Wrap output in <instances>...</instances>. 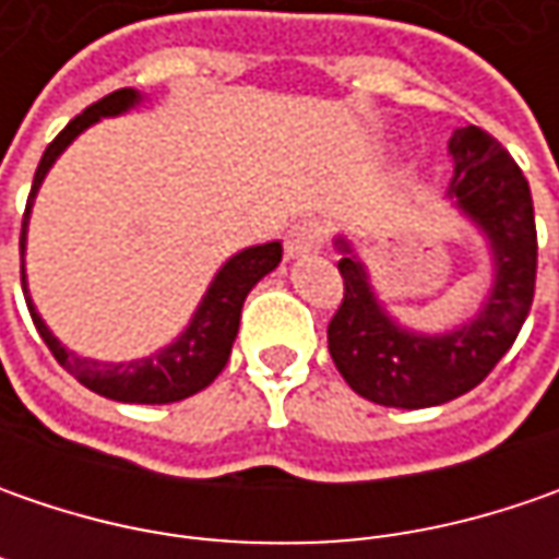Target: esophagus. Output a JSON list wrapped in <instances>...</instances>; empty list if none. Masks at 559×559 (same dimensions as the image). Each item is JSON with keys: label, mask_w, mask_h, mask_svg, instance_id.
Segmentation results:
<instances>
[{"label": "esophagus", "mask_w": 559, "mask_h": 559, "mask_svg": "<svg viewBox=\"0 0 559 559\" xmlns=\"http://www.w3.org/2000/svg\"><path fill=\"white\" fill-rule=\"evenodd\" d=\"M323 242H326V226L320 221H298L286 233V254L289 258H305V254L320 251Z\"/></svg>", "instance_id": "34e87169"}]
</instances>
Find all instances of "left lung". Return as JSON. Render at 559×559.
Listing matches in <instances>:
<instances>
[{
  "mask_svg": "<svg viewBox=\"0 0 559 559\" xmlns=\"http://www.w3.org/2000/svg\"><path fill=\"white\" fill-rule=\"evenodd\" d=\"M448 148L454 155L448 195L483 226L495 254V286L473 323L444 335L395 326L348 242L338 239L345 295L326 330L330 355L357 395L382 407H436L476 389L516 342L535 298L538 233L523 170L473 123L457 130Z\"/></svg>",
  "mask_w": 559,
  "mask_h": 559,
  "instance_id": "obj_1",
  "label": "left lung"
}]
</instances>
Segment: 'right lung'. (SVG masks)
Masks as SVG:
<instances>
[{"mask_svg": "<svg viewBox=\"0 0 559 559\" xmlns=\"http://www.w3.org/2000/svg\"><path fill=\"white\" fill-rule=\"evenodd\" d=\"M140 96L133 90H115L105 98L93 102L83 115H76L43 152L39 167L33 174V189L27 195V211H24V224H21V254H24V239H27V217H31V204L36 189L43 183V177L49 174L55 158L71 145V142L98 118H111L127 108H133ZM283 258V246L280 242H267V246H254L239 251L236 258H229L221 273L214 276L211 289L202 298L199 311L192 317L189 330H186L170 348H164L162 355L142 357V360H130V364H98L90 357H76L68 352L52 333L49 326L39 320V313L33 308L31 295H27V280H24V267H21V286H24V298L31 308L36 333L43 335V342L49 345L52 357L74 376L76 382H83L90 392L111 401H123V404H170V401H183V397L195 395L207 389L217 373L226 367L233 342L239 333V317H242V305L251 286L267 276L270 270L280 264Z\"/></svg>", "mask_w": 559, "mask_h": 559, "instance_id": "add662e5", "label": "right lung"}]
</instances>
